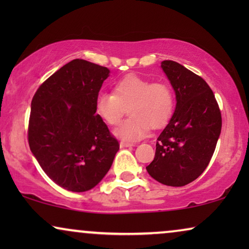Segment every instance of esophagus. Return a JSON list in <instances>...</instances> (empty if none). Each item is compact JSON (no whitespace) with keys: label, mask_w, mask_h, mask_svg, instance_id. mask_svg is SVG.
<instances>
[{"label":"esophagus","mask_w":249,"mask_h":249,"mask_svg":"<svg viewBox=\"0 0 249 249\" xmlns=\"http://www.w3.org/2000/svg\"><path fill=\"white\" fill-rule=\"evenodd\" d=\"M132 146H135L134 144H130V142H120V147L121 148H124V147H132Z\"/></svg>","instance_id":"1"}]
</instances>
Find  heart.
<instances>
[{
    "label": "heart",
    "mask_w": 249,
    "mask_h": 249,
    "mask_svg": "<svg viewBox=\"0 0 249 249\" xmlns=\"http://www.w3.org/2000/svg\"><path fill=\"white\" fill-rule=\"evenodd\" d=\"M128 107L127 120L114 130L122 141L136 142L168 124L175 108V97L169 85L128 74L115 83L113 93H100L95 98V111L105 124L117 125Z\"/></svg>",
    "instance_id": "obj_1"
}]
</instances>
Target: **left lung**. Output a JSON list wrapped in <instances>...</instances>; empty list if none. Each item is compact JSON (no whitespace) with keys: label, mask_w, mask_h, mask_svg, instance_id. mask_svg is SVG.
I'll list each match as a JSON object with an SVG mask.
<instances>
[{"label":"left lung","mask_w":249,"mask_h":249,"mask_svg":"<svg viewBox=\"0 0 249 249\" xmlns=\"http://www.w3.org/2000/svg\"><path fill=\"white\" fill-rule=\"evenodd\" d=\"M176 94V110L156 142L148 175L166 186L181 187L198 178L215 151L222 119L206 81L178 62H161Z\"/></svg>","instance_id":"1"}]
</instances>
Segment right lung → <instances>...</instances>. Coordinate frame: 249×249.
Returning a JSON list of instances; mask_svg holds the SVG:
<instances>
[{"instance_id":"1","label":"right lung","mask_w":249,"mask_h":249,"mask_svg":"<svg viewBox=\"0 0 249 249\" xmlns=\"http://www.w3.org/2000/svg\"><path fill=\"white\" fill-rule=\"evenodd\" d=\"M110 70L76 59L40 85L30 108L28 142L43 171L56 185L87 192L104 178L119 142L95 111Z\"/></svg>"}]
</instances>
